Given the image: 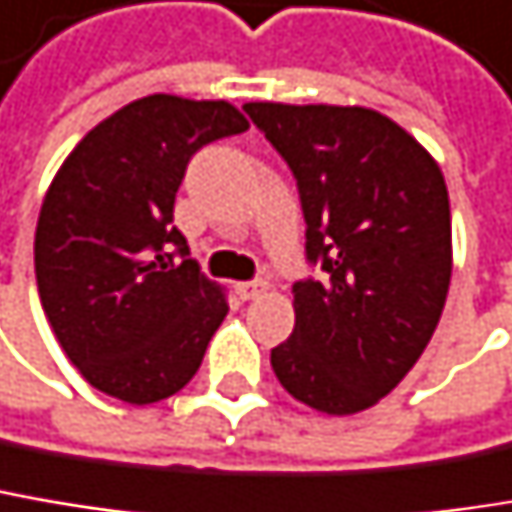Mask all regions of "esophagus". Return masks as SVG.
<instances>
[{"mask_svg": "<svg viewBox=\"0 0 512 512\" xmlns=\"http://www.w3.org/2000/svg\"><path fill=\"white\" fill-rule=\"evenodd\" d=\"M266 290V284L263 281H240V284H234V293L243 299V302H249V299H255Z\"/></svg>", "mask_w": 512, "mask_h": 512, "instance_id": "obj_1", "label": "esophagus"}]
</instances>
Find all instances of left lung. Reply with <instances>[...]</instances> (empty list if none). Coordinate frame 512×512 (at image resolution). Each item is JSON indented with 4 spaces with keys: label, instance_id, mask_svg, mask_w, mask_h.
<instances>
[{
    "label": "left lung",
    "instance_id": "1",
    "mask_svg": "<svg viewBox=\"0 0 512 512\" xmlns=\"http://www.w3.org/2000/svg\"><path fill=\"white\" fill-rule=\"evenodd\" d=\"M290 166L322 275L293 284L296 328L272 349L281 387L313 410L372 407L434 337L451 281V210L434 158L369 108L249 102Z\"/></svg>",
    "mask_w": 512,
    "mask_h": 512
}]
</instances>
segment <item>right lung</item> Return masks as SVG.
Listing matches in <instances>:
<instances>
[{
  "instance_id": "1",
  "label": "right lung",
  "mask_w": 512,
  "mask_h": 512,
  "mask_svg": "<svg viewBox=\"0 0 512 512\" xmlns=\"http://www.w3.org/2000/svg\"><path fill=\"white\" fill-rule=\"evenodd\" d=\"M228 102L155 93L99 122L58 169L34 234L46 319L90 387L128 404L199 372L228 304L172 225L190 158L243 134Z\"/></svg>"
}]
</instances>
